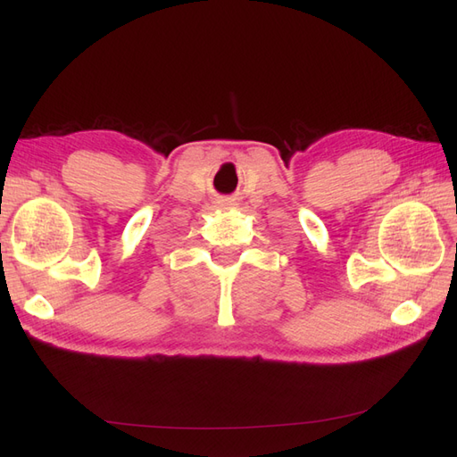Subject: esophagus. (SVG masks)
<instances>
[{
  "mask_svg": "<svg viewBox=\"0 0 457 457\" xmlns=\"http://www.w3.org/2000/svg\"><path fill=\"white\" fill-rule=\"evenodd\" d=\"M217 205L223 207V210H228V207H234V200L232 198H219Z\"/></svg>",
  "mask_w": 457,
  "mask_h": 457,
  "instance_id": "34e87169",
  "label": "esophagus"
}]
</instances>
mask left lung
<instances>
[{"label": "left lung", "mask_w": 457, "mask_h": 457, "mask_svg": "<svg viewBox=\"0 0 457 457\" xmlns=\"http://www.w3.org/2000/svg\"><path fill=\"white\" fill-rule=\"evenodd\" d=\"M455 247H457V244H455Z\"/></svg>", "instance_id": "1"}]
</instances>
